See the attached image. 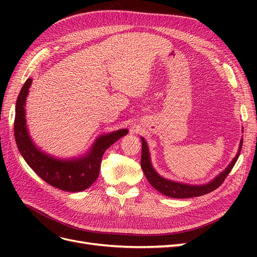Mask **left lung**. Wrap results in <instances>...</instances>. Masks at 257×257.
<instances>
[{"label": "left lung", "instance_id": "8db88e82", "mask_svg": "<svg viewBox=\"0 0 257 257\" xmlns=\"http://www.w3.org/2000/svg\"><path fill=\"white\" fill-rule=\"evenodd\" d=\"M142 161H141V166L143 168V172L148 179V181L153 188L159 191L160 193L164 194L165 196L173 197V198H190V197H196L201 196L216 190L219 186L224 182L225 178L228 176L230 170L236 164V162L240 155L241 148H242L243 139L240 141L239 150L234 160L231 161L230 164L227 166V168L222 172L219 176L215 177L211 182L203 185H191V184H183L175 181L167 180V179L161 177L155 170L153 169L151 162H150V155H149V149H148V145L145 139L142 137Z\"/></svg>", "mask_w": 257, "mask_h": 257}]
</instances>
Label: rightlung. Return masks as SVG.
<instances>
[{"label":"right lung","instance_id":"add662e5","mask_svg":"<svg viewBox=\"0 0 257 257\" xmlns=\"http://www.w3.org/2000/svg\"><path fill=\"white\" fill-rule=\"evenodd\" d=\"M32 79H28L19 93L16 103L14 132L17 147L28 165L44 181L54 188L67 192H80L91 186L99 175L104 152L118 139L127 134L126 128L99 136L84 157L59 160L37 149L26 125V99Z\"/></svg>","mask_w":257,"mask_h":257}]
</instances>
